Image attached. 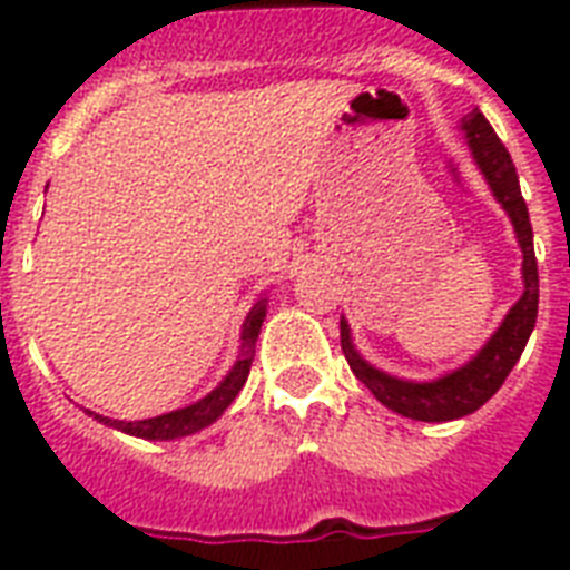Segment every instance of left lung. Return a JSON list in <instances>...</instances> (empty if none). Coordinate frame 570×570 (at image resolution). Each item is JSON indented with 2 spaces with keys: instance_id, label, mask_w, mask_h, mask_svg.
I'll return each instance as SVG.
<instances>
[{
  "instance_id": "1",
  "label": "left lung",
  "mask_w": 570,
  "mask_h": 570,
  "mask_svg": "<svg viewBox=\"0 0 570 570\" xmlns=\"http://www.w3.org/2000/svg\"><path fill=\"white\" fill-rule=\"evenodd\" d=\"M461 132L473 154V163L485 177L497 204L509 215L518 245H521V298L512 304V311L505 313L500 328L485 340V346L479 348L476 355L450 373L429 381L399 379V375H390L370 364L357 352L346 316H340V343H343V355H346L352 373L364 381L381 405L407 416V420H420V423H450V420H461L485 405L488 399L503 387L512 366L521 361L527 340L535 328V316H539V263H535V248H532L530 213H527V200L521 195L512 156L479 109L470 111L468 118H461Z\"/></svg>"
}]
</instances>
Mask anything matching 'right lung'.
Here are the masks:
<instances>
[{
  "label": "right lung",
  "mask_w": 570,
  "mask_h": 570,
  "mask_svg": "<svg viewBox=\"0 0 570 570\" xmlns=\"http://www.w3.org/2000/svg\"><path fill=\"white\" fill-rule=\"evenodd\" d=\"M266 295H257V302H254V307H250L245 322H242V346L239 355H236V364L230 366V373L224 375L204 399H197V402H191V405L186 407H177V411H168V414L150 416V420H111V416H102L97 414V411H88V416H94L97 423L109 425V429L132 434V438H145V441L189 438V434L200 432L206 425H213L215 420L230 407V402L239 396V390L245 387V381H248L250 361H254V346H257L259 328H263V320H266Z\"/></svg>",
  "instance_id": "right-lung-1"
}]
</instances>
